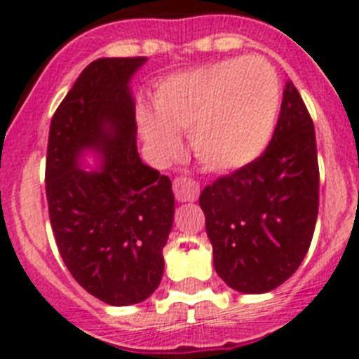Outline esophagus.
I'll return each instance as SVG.
<instances>
[{"instance_id":"esophagus-1","label":"esophagus","mask_w":359,"mask_h":359,"mask_svg":"<svg viewBox=\"0 0 359 359\" xmlns=\"http://www.w3.org/2000/svg\"><path fill=\"white\" fill-rule=\"evenodd\" d=\"M174 194H176L177 201H196L198 194H200V185L196 182H192L191 177L180 176L174 180Z\"/></svg>"}]
</instances>
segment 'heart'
Segmentation results:
<instances>
[{"label": "heart", "mask_w": 359, "mask_h": 359, "mask_svg": "<svg viewBox=\"0 0 359 359\" xmlns=\"http://www.w3.org/2000/svg\"><path fill=\"white\" fill-rule=\"evenodd\" d=\"M154 109H139L143 137L161 158L180 152L177 132H191L201 165L238 170L259 158L273 135L280 109L277 73L264 58H231L163 80Z\"/></svg>", "instance_id": "heart-1"}]
</instances>
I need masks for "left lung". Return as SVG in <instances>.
Here are the masks:
<instances>
[{
	"mask_svg": "<svg viewBox=\"0 0 359 359\" xmlns=\"http://www.w3.org/2000/svg\"><path fill=\"white\" fill-rule=\"evenodd\" d=\"M200 207L229 288L266 293L297 271L318 220L319 167L312 117L292 80L264 154L207 185Z\"/></svg>",
	"mask_w": 359,
	"mask_h": 359,
	"instance_id": "obj_1",
	"label": "left lung"
}]
</instances>
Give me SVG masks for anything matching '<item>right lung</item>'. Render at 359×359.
I'll list each match as a JSON object with an SVG mask.
<instances>
[{"label":"right lung","instance_id":"right-lung-1","mask_svg":"<svg viewBox=\"0 0 359 359\" xmlns=\"http://www.w3.org/2000/svg\"><path fill=\"white\" fill-rule=\"evenodd\" d=\"M144 56L99 58L53 115L46 194L73 279L111 306L141 303L161 283L174 222L172 183L141 161L130 80ZM88 151L101 165L79 167Z\"/></svg>","mask_w":359,"mask_h":359}]
</instances>
